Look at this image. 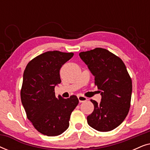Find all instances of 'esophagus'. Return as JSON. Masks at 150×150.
Listing matches in <instances>:
<instances>
[{
	"instance_id": "obj_1",
	"label": "esophagus",
	"mask_w": 150,
	"mask_h": 150,
	"mask_svg": "<svg viewBox=\"0 0 150 150\" xmlns=\"http://www.w3.org/2000/svg\"><path fill=\"white\" fill-rule=\"evenodd\" d=\"M78 98H79V102H81H81H84L87 101V98L85 97V96H78Z\"/></svg>"
}]
</instances>
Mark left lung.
<instances>
[{"label": "left lung", "mask_w": 150, "mask_h": 150, "mask_svg": "<svg viewBox=\"0 0 150 150\" xmlns=\"http://www.w3.org/2000/svg\"><path fill=\"white\" fill-rule=\"evenodd\" d=\"M79 56L95 76L102 96L100 104L91 100L94 110L87 116L88 124L100 132L113 130L125 120L130 107L132 85L126 65L104 48L81 52Z\"/></svg>", "instance_id": "1"}]
</instances>
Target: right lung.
Returning a JSON list of instances; mask_svg holds the SVG:
<instances>
[{
    "label": "right lung",
    "mask_w": 150,
    "mask_h": 150,
    "mask_svg": "<svg viewBox=\"0 0 150 150\" xmlns=\"http://www.w3.org/2000/svg\"><path fill=\"white\" fill-rule=\"evenodd\" d=\"M72 52L48 51L32 59L26 65L20 92L27 118L38 132L58 136L68 128L71 112L79 104L76 96L64 99L55 96V86L61 83L62 65Z\"/></svg>",
    "instance_id": "obj_1"
}]
</instances>
